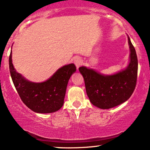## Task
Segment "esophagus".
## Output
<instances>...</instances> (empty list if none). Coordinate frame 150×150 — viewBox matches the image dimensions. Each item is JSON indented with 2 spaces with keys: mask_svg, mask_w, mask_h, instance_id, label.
<instances>
[{
  "mask_svg": "<svg viewBox=\"0 0 150 150\" xmlns=\"http://www.w3.org/2000/svg\"><path fill=\"white\" fill-rule=\"evenodd\" d=\"M73 63H75V66H76L77 70H78L79 67H80V65H82V59H81L80 58H78V57H77V58H74V60H73Z\"/></svg>",
  "mask_w": 150,
  "mask_h": 150,
  "instance_id": "34e87169",
  "label": "esophagus"
}]
</instances>
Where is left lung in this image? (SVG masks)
I'll return each mask as SVG.
<instances>
[{
    "instance_id": "8db88e82",
    "label": "left lung",
    "mask_w": 150,
    "mask_h": 150,
    "mask_svg": "<svg viewBox=\"0 0 150 150\" xmlns=\"http://www.w3.org/2000/svg\"><path fill=\"white\" fill-rule=\"evenodd\" d=\"M130 58L128 66L113 75H104L85 66L79 68L85 80L86 92L94 106L108 109L126 101L134 92L137 76V54L128 36Z\"/></svg>"
}]
</instances>
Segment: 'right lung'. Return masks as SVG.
Listing matches in <instances>:
<instances>
[{
    "mask_svg": "<svg viewBox=\"0 0 150 150\" xmlns=\"http://www.w3.org/2000/svg\"><path fill=\"white\" fill-rule=\"evenodd\" d=\"M9 68L13 84L22 101L32 111L39 113L56 112L63 106L68 81L76 71L75 65L70 63L60 68L44 82H31L15 69L12 51Z\"/></svg>",
    "mask_w": 150,
    "mask_h": 150,
    "instance_id": "obj_1",
    "label": "right lung"
}]
</instances>
